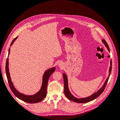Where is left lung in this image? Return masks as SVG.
Returning <instances> with one entry per match:
<instances>
[{
  "instance_id": "1",
  "label": "left lung",
  "mask_w": 120,
  "mask_h": 120,
  "mask_svg": "<svg viewBox=\"0 0 120 120\" xmlns=\"http://www.w3.org/2000/svg\"><path fill=\"white\" fill-rule=\"evenodd\" d=\"M102 42H103L105 45L106 46V48H107L108 50H109V52H110L109 47V45H108V43H107V42L106 41H105L104 39H102ZM112 67V60H111L110 67V69H109V74L108 77L106 79V81H105V82H104L102 87H101L100 89L98 90L97 92L93 94V95H92L91 96H90L88 97L85 98H81V99H78V98L75 97L71 94L70 90H69L68 87V77H67V75L64 73L63 74V77H64V93L65 96L67 97V98L68 100L73 101H74V102L77 103H86L89 102V101H92L94 100H95V99H96L97 98H98V97L100 96L101 95V94L104 92L105 88H106V86L107 85V83L109 80V79L110 75L111 72Z\"/></svg>"
}]
</instances>
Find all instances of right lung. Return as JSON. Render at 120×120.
<instances>
[{"mask_svg":"<svg viewBox=\"0 0 120 120\" xmlns=\"http://www.w3.org/2000/svg\"><path fill=\"white\" fill-rule=\"evenodd\" d=\"M17 37L14 38L12 42L11 43L10 46H11L12 45L14 41H15ZM10 53V48L9 49L8 51V56ZM56 68L53 67L52 68H49V70L46 71L45 72L43 75L42 78V85L41 89L39 91L36 93L34 95H26L23 94L22 93H19L16 89L14 88L13 86V84L11 80V78L10 77V74L9 72V68H8V58L6 60V66H5V71H6V74L7 79H8V82L9 83V86L11 90H12L13 93L14 94L17 98H19L20 100H22L25 102L30 103V104H34V103H37L39 102V101H42L45 98L46 96L47 93V85H48V82L49 77L50 76L53 72L55 71Z\"/></svg>","mask_w":120,"mask_h":120,"instance_id":"obj_1","label":"right lung"}]
</instances>
